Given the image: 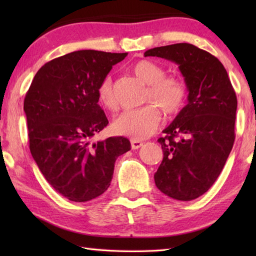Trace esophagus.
I'll return each mask as SVG.
<instances>
[{"instance_id": "1", "label": "esophagus", "mask_w": 256, "mask_h": 256, "mask_svg": "<svg viewBox=\"0 0 256 256\" xmlns=\"http://www.w3.org/2000/svg\"><path fill=\"white\" fill-rule=\"evenodd\" d=\"M142 146H144V142L138 141V140H131V146H132L133 150H136L138 148H141Z\"/></svg>"}]
</instances>
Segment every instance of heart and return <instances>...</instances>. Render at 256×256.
Here are the masks:
<instances>
[{"label": "heart", "mask_w": 256, "mask_h": 256, "mask_svg": "<svg viewBox=\"0 0 256 256\" xmlns=\"http://www.w3.org/2000/svg\"><path fill=\"white\" fill-rule=\"evenodd\" d=\"M133 73L138 80L148 86L144 102H150L168 116L176 115L183 110L188 99V86L178 76H166V70L157 63L142 60L133 66ZM97 98L110 110H118V99L110 76L102 78L97 86ZM162 115L152 105L138 110L124 112L112 122V131L132 140H144L157 131Z\"/></svg>", "instance_id": "heart-1"}]
</instances>
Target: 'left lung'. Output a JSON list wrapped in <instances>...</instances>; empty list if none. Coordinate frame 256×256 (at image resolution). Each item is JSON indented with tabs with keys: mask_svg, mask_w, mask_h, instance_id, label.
Instances as JSON below:
<instances>
[{
	"mask_svg": "<svg viewBox=\"0 0 256 256\" xmlns=\"http://www.w3.org/2000/svg\"><path fill=\"white\" fill-rule=\"evenodd\" d=\"M144 56L178 64L188 90V105L158 138L164 159L154 174L156 186L175 200H194L214 185L232 149L235 90L222 63L192 44L154 47Z\"/></svg>",
	"mask_w": 256,
	"mask_h": 256,
	"instance_id": "obj_1",
	"label": "left lung"
}]
</instances>
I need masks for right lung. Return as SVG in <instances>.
Returning <instances> with one entry per match:
<instances>
[{"instance_id": "add662e5", "label": "right lung", "mask_w": 256, "mask_h": 256, "mask_svg": "<svg viewBox=\"0 0 256 256\" xmlns=\"http://www.w3.org/2000/svg\"><path fill=\"white\" fill-rule=\"evenodd\" d=\"M128 53L76 50L42 66L26 94L29 148L46 180L74 202L110 188L118 156L131 149L126 138H92L107 126L97 86Z\"/></svg>"}]
</instances>
